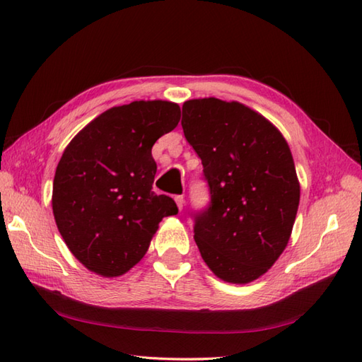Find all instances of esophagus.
<instances>
[{
	"label": "esophagus",
	"mask_w": 362,
	"mask_h": 362,
	"mask_svg": "<svg viewBox=\"0 0 362 362\" xmlns=\"http://www.w3.org/2000/svg\"><path fill=\"white\" fill-rule=\"evenodd\" d=\"M174 200H175V204H177V206H179L180 211H182V209H183V205H185V197H183V196H175V197H174Z\"/></svg>",
	"instance_id": "1"
}]
</instances>
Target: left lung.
Wrapping results in <instances>:
<instances>
[{
  "label": "left lung",
  "instance_id": "1",
  "mask_svg": "<svg viewBox=\"0 0 362 362\" xmlns=\"http://www.w3.org/2000/svg\"><path fill=\"white\" fill-rule=\"evenodd\" d=\"M182 114L211 192L194 225L202 259L225 282H253L284 253L295 225L300 185L288 143L239 102L194 98Z\"/></svg>",
  "mask_w": 362,
  "mask_h": 362
}]
</instances>
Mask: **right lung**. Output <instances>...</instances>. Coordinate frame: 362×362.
Returning a JSON list of instances; mask_svg holds the SVG:
<instances>
[{
  "label": "right lung",
  "instance_id": "1",
  "mask_svg": "<svg viewBox=\"0 0 362 362\" xmlns=\"http://www.w3.org/2000/svg\"><path fill=\"white\" fill-rule=\"evenodd\" d=\"M180 120V106L139 100L89 122L57 165L52 211L71 253L103 277L128 273L146 255L158 223L179 213L154 194V143Z\"/></svg>",
  "mask_w": 362,
  "mask_h": 362
}]
</instances>
